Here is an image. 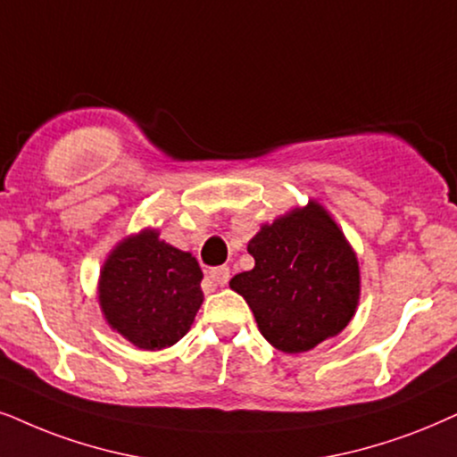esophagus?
Masks as SVG:
<instances>
[{
  "label": "esophagus",
  "instance_id": "obj_1",
  "mask_svg": "<svg viewBox=\"0 0 457 457\" xmlns=\"http://www.w3.org/2000/svg\"><path fill=\"white\" fill-rule=\"evenodd\" d=\"M209 276H211V280L215 282V285L225 287V285H228V280H229V268H228V265H219V268H212L209 271Z\"/></svg>",
  "mask_w": 457,
  "mask_h": 457
}]
</instances>
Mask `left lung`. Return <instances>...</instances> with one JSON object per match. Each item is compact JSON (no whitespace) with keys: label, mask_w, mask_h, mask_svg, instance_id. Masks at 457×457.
<instances>
[{"label":"left lung","mask_w":457,"mask_h":457,"mask_svg":"<svg viewBox=\"0 0 457 457\" xmlns=\"http://www.w3.org/2000/svg\"><path fill=\"white\" fill-rule=\"evenodd\" d=\"M255 268L229 288L245 297L276 350L308 352L348 327L361 299L354 248L325 206L310 200L263 223L248 240Z\"/></svg>","instance_id":"1"}]
</instances>
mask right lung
<instances>
[{
    "label": "right lung",
    "mask_w": 457,
    "mask_h": 457,
    "mask_svg": "<svg viewBox=\"0 0 457 457\" xmlns=\"http://www.w3.org/2000/svg\"><path fill=\"white\" fill-rule=\"evenodd\" d=\"M195 257L155 228L126 236L103 262L99 305L107 325L141 350L177 344L192 328L204 295Z\"/></svg>",
    "instance_id": "obj_1"
}]
</instances>
